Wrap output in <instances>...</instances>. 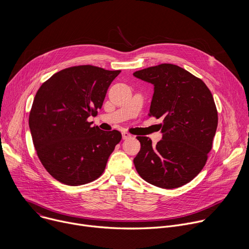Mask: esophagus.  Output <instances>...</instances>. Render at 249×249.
I'll use <instances>...</instances> for the list:
<instances>
[{
    "mask_svg": "<svg viewBox=\"0 0 249 249\" xmlns=\"http://www.w3.org/2000/svg\"><path fill=\"white\" fill-rule=\"evenodd\" d=\"M131 137H132V135H131L130 133H128V132H123V133H122V139H123V140L130 139Z\"/></svg>",
    "mask_w": 249,
    "mask_h": 249,
    "instance_id": "1",
    "label": "esophagus"
}]
</instances>
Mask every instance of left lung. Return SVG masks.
Returning a JSON list of instances; mask_svg holds the SVG:
<instances>
[{
  "instance_id": "1",
  "label": "left lung",
  "mask_w": 249,
  "mask_h": 249,
  "mask_svg": "<svg viewBox=\"0 0 249 249\" xmlns=\"http://www.w3.org/2000/svg\"><path fill=\"white\" fill-rule=\"evenodd\" d=\"M133 75L154 85L149 115L163 119L162 139L157 145L148 137H137L141 150L134 159L136 170L155 186L180 187L206 164L218 126L214 98L202 80L173 64L150 67Z\"/></svg>"
}]
</instances>
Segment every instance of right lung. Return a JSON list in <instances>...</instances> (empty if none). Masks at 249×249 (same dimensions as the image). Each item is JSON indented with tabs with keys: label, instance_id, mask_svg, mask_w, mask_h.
Wrapping results in <instances>:
<instances>
[{
	"label": "right lung",
	"instance_id": "add662e5",
	"mask_svg": "<svg viewBox=\"0 0 249 249\" xmlns=\"http://www.w3.org/2000/svg\"><path fill=\"white\" fill-rule=\"evenodd\" d=\"M120 72L91 65L67 68L35 94L28 120L33 145L45 169L61 183L78 186L98 178L121 141L119 131H102L88 121L101 108Z\"/></svg>",
	"mask_w": 249,
	"mask_h": 249
}]
</instances>
